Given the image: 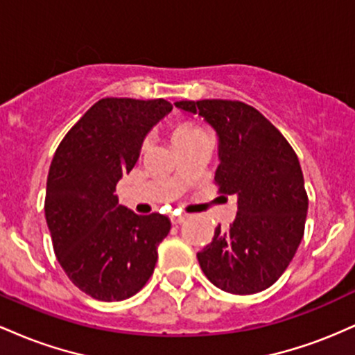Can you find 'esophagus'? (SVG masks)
<instances>
[{
    "label": "esophagus",
    "instance_id": "34e87169",
    "mask_svg": "<svg viewBox=\"0 0 355 355\" xmlns=\"http://www.w3.org/2000/svg\"><path fill=\"white\" fill-rule=\"evenodd\" d=\"M185 218H187L185 214H172V215H170V220H172L173 225H177V223H182Z\"/></svg>",
    "mask_w": 355,
    "mask_h": 355
}]
</instances>
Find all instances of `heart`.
Returning <instances> with one entry per match:
<instances>
[{"label": "heart", "instance_id": "b5f03b06", "mask_svg": "<svg viewBox=\"0 0 355 355\" xmlns=\"http://www.w3.org/2000/svg\"><path fill=\"white\" fill-rule=\"evenodd\" d=\"M197 132H202L200 126H197L193 123H180V125H177L173 128L172 138H173V140H180V138L190 137V135H193V133H197Z\"/></svg>", "mask_w": 355, "mask_h": 355}]
</instances>
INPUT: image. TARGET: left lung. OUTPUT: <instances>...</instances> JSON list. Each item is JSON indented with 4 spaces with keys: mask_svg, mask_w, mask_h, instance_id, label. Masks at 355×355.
Returning a JSON list of instances; mask_svg holds the SVG:
<instances>
[{
    "mask_svg": "<svg viewBox=\"0 0 355 355\" xmlns=\"http://www.w3.org/2000/svg\"><path fill=\"white\" fill-rule=\"evenodd\" d=\"M202 116L218 135L220 193L237 197L227 230L197 254L215 287L250 295L279 280L304 237L309 198L299 158L285 137L259 110L235 100L177 101Z\"/></svg>",
    "mask_w": 355,
    "mask_h": 355,
    "instance_id": "1",
    "label": "left lung"
}]
</instances>
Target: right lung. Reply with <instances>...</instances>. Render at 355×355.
<instances>
[{
	"instance_id": "1",
	"label": "right lung",
	"mask_w": 355,
	"mask_h": 355,
	"mask_svg": "<svg viewBox=\"0 0 355 355\" xmlns=\"http://www.w3.org/2000/svg\"><path fill=\"white\" fill-rule=\"evenodd\" d=\"M170 112L164 98H103L53 157L44 198L53 248L68 279L93 299H128L153 274L172 223L162 214H133L115 189L135 166L146 133Z\"/></svg>"
}]
</instances>
